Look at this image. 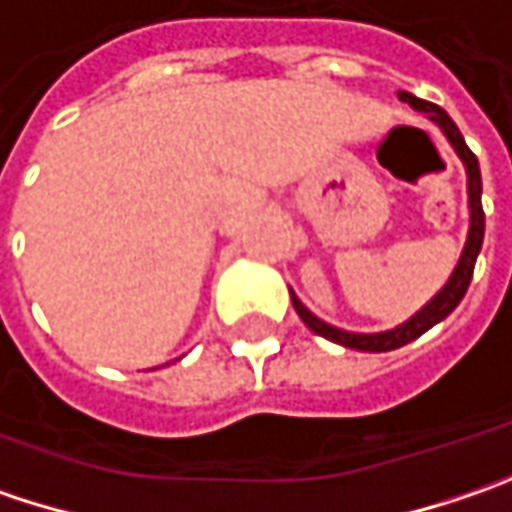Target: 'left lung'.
<instances>
[{
  "instance_id": "8db88e82",
  "label": "left lung",
  "mask_w": 512,
  "mask_h": 512,
  "mask_svg": "<svg viewBox=\"0 0 512 512\" xmlns=\"http://www.w3.org/2000/svg\"><path fill=\"white\" fill-rule=\"evenodd\" d=\"M398 100L410 102L415 111H424L430 120H433L441 131H444V137L450 140V145L456 148V154L461 157V163L467 168V200H470V232H467V243H464V249H461V257H458L456 269H453V275L450 280L441 286V292L435 295L427 306H421L415 315H412L410 321H404L401 326H395V329H387V332H372V335H364V332H346V329H338V326H332V323L321 321L318 315H312L298 298H295V292L289 289V295H292V306H295V312L300 315V321L306 323L315 335H321L326 341H335V344L349 346V349H361V352H389V349H398V346L410 344L415 338H421L427 329H433L435 323H441L453 309H456L461 298H464V292H467V286H470V280H473V269H476V257L481 252V240H484V209H481V171H478V160L476 154L467 148L464 143V137H461V131H458V125L450 120V114L444 111V108H438L433 102L427 100H418V97H412L407 91H398Z\"/></svg>"
}]
</instances>
